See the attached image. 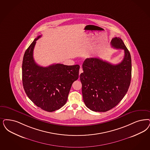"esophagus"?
Listing matches in <instances>:
<instances>
[{"instance_id":"esophagus-1","label":"esophagus","mask_w":150,"mask_h":150,"mask_svg":"<svg viewBox=\"0 0 150 150\" xmlns=\"http://www.w3.org/2000/svg\"><path fill=\"white\" fill-rule=\"evenodd\" d=\"M82 72H83V69H82V68H80V70H79V75H80Z\"/></svg>"}]
</instances>
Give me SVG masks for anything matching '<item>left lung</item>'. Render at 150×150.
Segmentation results:
<instances>
[{"label": "left lung", "instance_id": "1", "mask_svg": "<svg viewBox=\"0 0 150 150\" xmlns=\"http://www.w3.org/2000/svg\"><path fill=\"white\" fill-rule=\"evenodd\" d=\"M112 47L124 50L122 62L114 65L98 58L86 59L83 64V72L80 75L83 100L88 109L96 112H106L124 98L131 79V57L122 40L114 38Z\"/></svg>", "mask_w": 150, "mask_h": 150}]
</instances>
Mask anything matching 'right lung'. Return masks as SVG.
I'll return each instance as SVG.
<instances>
[{"label":"right lung","instance_id":"add662e5","mask_svg":"<svg viewBox=\"0 0 150 150\" xmlns=\"http://www.w3.org/2000/svg\"><path fill=\"white\" fill-rule=\"evenodd\" d=\"M26 50L22 64V81L28 97L36 106L48 112L60 109L67 101L72 83L78 80L80 66L52 64L38 65L33 57L36 40Z\"/></svg>","mask_w":150,"mask_h":150}]
</instances>
